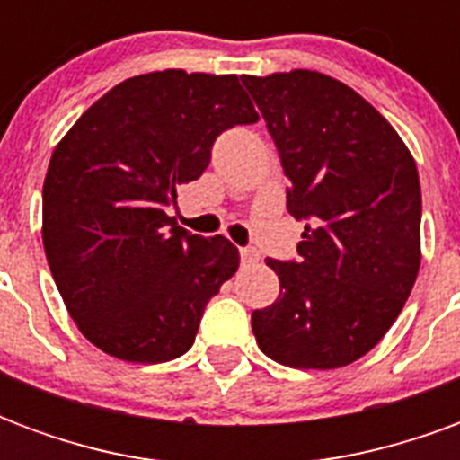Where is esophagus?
<instances>
[{"label": "esophagus", "mask_w": 460, "mask_h": 460, "mask_svg": "<svg viewBox=\"0 0 460 460\" xmlns=\"http://www.w3.org/2000/svg\"><path fill=\"white\" fill-rule=\"evenodd\" d=\"M256 261H259V251L241 249V263H246V266H251V263H256Z\"/></svg>", "instance_id": "34e87169"}]
</instances>
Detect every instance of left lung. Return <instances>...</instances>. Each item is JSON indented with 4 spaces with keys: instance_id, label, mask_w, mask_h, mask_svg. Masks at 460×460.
I'll return each instance as SVG.
<instances>
[{
    "instance_id": "8db88e82",
    "label": "left lung",
    "mask_w": 460,
    "mask_h": 460,
    "mask_svg": "<svg viewBox=\"0 0 460 460\" xmlns=\"http://www.w3.org/2000/svg\"><path fill=\"white\" fill-rule=\"evenodd\" d=\"M308 219L300 261L269 259L279 300L253 310L261 352L296 369L367 355L404 308L421 266V187L411 152L375 105L338 78L296 68L243 75Z\"/></svg>"
}]
</instances>
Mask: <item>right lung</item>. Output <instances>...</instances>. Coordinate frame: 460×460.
I'll use <instances>...</instances> for the list:
<instances>
[{
    "mask_svg": "<svg viewBox=\"0 0 460 460\" xmlns=\"http://www.w3.org/2000/svg\"><path fill=\"white\" fill-rule=\"evenodd\" d=\"M256 120L239 75L167 68L111 88L56 145L46 259L75 328L105 355L157 365L194 345L239 249L187 234L167 209L209 167L221 132Z\"/></svg>",
    "mask_w": 460,
    "mask_h": 460,
    "instance_id": "obj_1",
    "label": "right lung"
}]
</instances>
